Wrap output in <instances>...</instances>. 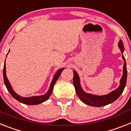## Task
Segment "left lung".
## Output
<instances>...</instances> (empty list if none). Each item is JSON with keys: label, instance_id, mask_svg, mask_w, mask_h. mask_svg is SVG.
Wrapping results in <instances>:
<instances>
[{"label": "left lung", "instance_id": "obj_1", "mask_svg": "<svg viewBox=\"0 0 131 131\" xmlns=\"http://www.w3.org/2000/svg\"><path fill=\"white\" fill-rule=\"evenodd\" d=\"M119 47L121 49V52L122 53V58L124 60V65H123V74L120 80L119 86L115 91H112L107 95L104 96H96L91 94H87L83 91L81 89V84H80L79 77L78 74L73 71V84L75 89L76 93L79 98L81 99L82 102L86 105L94 107H102V106H106L110 104L111 103L113 102L121 96L122 92H123L125 87L126 83H127V65H126L125 59L124 56L123 55V53L124 51V45L123 43L122 40H120L119 42Z\"/></svg>", "mask_w": 131, "mask_h": 131}]
</instances>
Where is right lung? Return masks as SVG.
<instances>
[{"mask_svg":"<svg viewBox=\"0 0 131 131\" xmlns=\"http://www.w3.org/2000/svg\"><path fill=\"white\" fill-rule=\"evenodd\" d=\"M10 52V50L8 51V52ZM7 55H8V54H7ZM63 69H64V68L59 69L58 71V72L54 75V78H53L52 79V81L51 84H50V86L49 88V90H48V91L47 92V94H45V95H42V96L29 97V98H24V97H21L20 96L18 95V94H17L13 91V89H12L10 83H9L8 80V79H7L6 75L5 62H4V68H3V77H4V82L6 86V89H8V92H10V94H11V95L12 96H13L16 100L19 101V102H21L23 103V104H28V105L39 104H40V103L43 102L48 100V98L50 97V96L51 95L52 92V90H53V87H54V84H55L56 81L58 80V79L59 78L60 74H61V73H62V71H63Z\"/></svg>","mask_w":131,"mask_h":131,"instance_id":"right-lung-1","label":"right lung"}]
</instances>
